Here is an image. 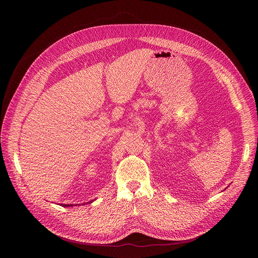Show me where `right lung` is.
<instances>
[{
    "mask_svg": "<svg viewBox=\"0 0 258 258\" xmlns=\"http://www.w3.org/2000/svg\"><path fill=\"white\" fill-rule=\"evenodd\" d=\"M92 202H93V201H90V202H87V203H84V204H79V205H86V204H91ZM77 205H78V204H75V206H77ZM79 205H78V206H79ZM61 206H62V207H70V206H73V205H71V204H70V205H68V204H61Z\"/></svg>",
    "mask_w": 258,
    "mask_h": 258,
    "instance_id": "obj_1",
    "label": "right lung"
}]
</instances>
